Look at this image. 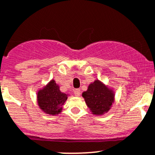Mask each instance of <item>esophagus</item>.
<instances>
[{"instance_id": "esophagus-1", "label": "esophagus", "mask_w": 155, "mask_h": 155, "mask_svg": "<svg viewBox=\"0 0 155 155\" xmlns=\"http://www.w3.org/2000/svg\"><path fill=\"white\" fill-rule=\"evenodd\" d=\"M74 94L75 96H76V97H79L81 94L80 89H76V90H74Z\"/></svg>"}]
</instances>
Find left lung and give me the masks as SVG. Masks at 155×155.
Segmentation results:
<instances>
[{
  "instance_id": "obj_1",
  "label": "left lung",
  "mask_w": 155,
  "mask_h": 155,
  "mask_svg": "<svg viewBox=\"0 0 155 155\" xmlns=\"http://www.w3.org/2000/svg\"><path fill=\"white\" fill-rule=\"evenodd\" d=\"M82 97L93 114L102 115L110 110L114 94L105 84L96 80L90 84L87 91L83 92Z\"/></svg>"
}]
</instances>
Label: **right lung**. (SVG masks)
Returning a JSON list of instances; mask_svg holds the SVG:
<instances>
[{"label":"right lung","mask_w":155,"mask_h":155,"mask_svg":"<svg viewBox=\"0 0 155 155\" xmlns=\"http://www.w3.org/2000/svg\"><path fill=\"white\" fill-rule=\"evenodd\" d=\"M38 104L40 108L46 114L52 115L61 113L62 105L68 99V94L61 92L59 86L54 80L38 92Z\"/></svg>","instance_id":"1"}]
</instances>
